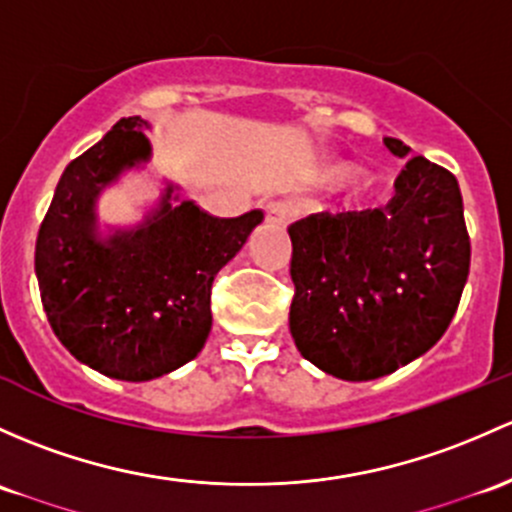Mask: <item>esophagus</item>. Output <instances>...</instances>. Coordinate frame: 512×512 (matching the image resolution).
I'll use <instances>...</instances> for the list:
<instances>
[{
    "label": "esophagus",
    "instance_id": "34e87169",
    "mask_svg": "<svg viewBox=\"0 0 512 512\" xmlns=\"http://www.w3.org/2000/svg\"><path fill=\"white\" fill-rule=\"evenodd\" d=\"M267 220H274V223H287L292 218V206L287 201H270L265 206Z\"/></svg>",
    "mask_w": 512,
    "mask_h": 512
}]
</instances>
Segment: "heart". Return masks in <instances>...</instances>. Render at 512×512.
I'll list each match as a JSON object with an SVG mask.
<instances>
[{"mask_svg": "<svg viewBox=\"0 0 512 512\" xmlns=\"http://www.w3.org/2000/svg\"><path fill=\"white\" fill-rule=\"evenodd\" d=\"M351 176V169H346V166H333L331 171H328V179L331 181H343Z\"/></svg>", "mask_w": 512, "mask_h": 512, "instance_id": "b5f03b06", "label": "heart"}]
</instances>
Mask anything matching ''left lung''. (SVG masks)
<instances>
[{"instance_id": "obj_1", "label": "left lung", "mask_w": 512, "mask_h": 512, "mask_svg": "<svg viewBox=\"0 0 512 512\" xmlns=\"http://www.w3.org/2000/svg\"><path fill=\"white\" fill-rule=\"evenodd\" d=\"M405 159L410 147L385 137ZM299 353L341 380H375L427 353L459 309L471 240L456 176L412 157L385 208L289 225Z\"/></svg>"}]
</instances>
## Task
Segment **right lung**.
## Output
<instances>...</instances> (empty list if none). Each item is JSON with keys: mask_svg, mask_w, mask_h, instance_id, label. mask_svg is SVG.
Listing matches in <instances>:
<instances>
[{"mask_svg": "<svg viewBox=\"0 0 512 512\" xmlns=\"http://www.w3.org/2000/svg\"><path fill=\"white\" fill-rule=\"evenodd\" d=\"M142 117H122L63 171L36 238L43 311L80 363L129 383L161 378L201 353L211 287L260 211L213 218L171 191L142 228L95 238V198L122 169L149 159Z\"/></svg>", "mask_w": 512, "mask_h": 512, "instance_id": "right-lung-1", "label": "right lung"}]
</instances>
